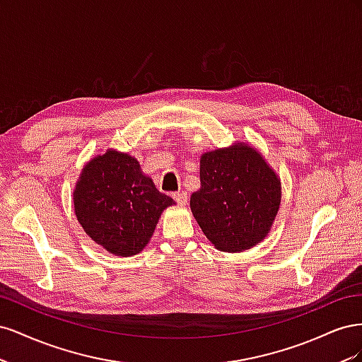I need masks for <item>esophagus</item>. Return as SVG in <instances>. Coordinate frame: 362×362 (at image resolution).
Wrapping results in <instances>:
<instances>
[{
  "mask_svg": "<svg viewBox=\"0 0 362 362\" xmlns=\"http://www.w3.org/2000/svg\"><path fill=\"white\" fill-rule=\"evenodd\" d=\"M172 196H173V199L177 201L180 205H185V204H187V201H189V198H187V193H185V192L173 193Z\"/></svg>",
  "mask_w": 362,
  "mask_h": 362,
  "instance_id": "obj_1",
  "label": "esophagus"
}]
</instances>
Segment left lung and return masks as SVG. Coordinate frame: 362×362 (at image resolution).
<instances>
[{
  "instance_id": "left-lung-1",
  "label": "left lung",
  "mask_w": 362,
  "mask_h": 362,
  "mask_svg": "<svg viewBox=\"0 0 362 362\" xmlns=\"http://www.w3.org/2000/svg\"><path fill=\"white\" fill-rule=\"evenodd\" d=\"M279 204L281 182L254 148L238 144L202 156L201 189L190 208L217 249L240 252L259 243Z\"/></svg>"
}]
</instances>
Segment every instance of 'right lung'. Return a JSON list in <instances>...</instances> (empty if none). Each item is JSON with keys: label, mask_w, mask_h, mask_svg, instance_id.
Listing matches in <instances>:
<instances>
[{"label": "right lung", "mask_w": 362, "mask_h": 362, "mask_svg": "<svg viewBox=\"0 0 362 362\" xmlns=\"http://www.w3.org/2000/svg\"><path fill=\"white\" fill-rule=\"evenodd\" d=\"M172 204L136 158L116 151L87 163L74 190L75 214L86 234L119 257L139 254Z\"/></svg>", "instance_id": "1"}]
</instances>
